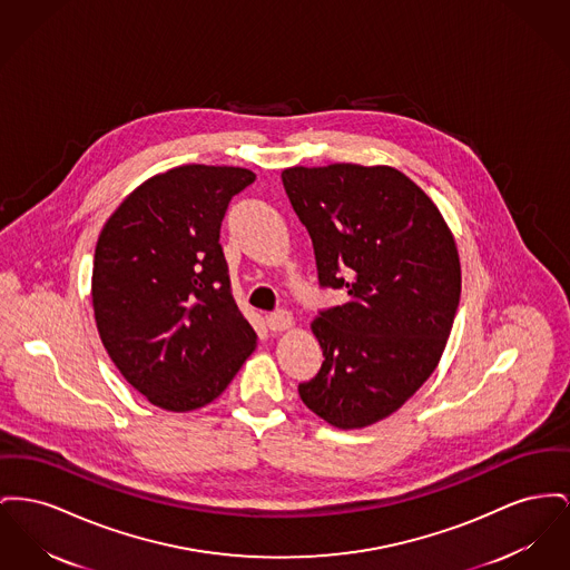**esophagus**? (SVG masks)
<instances>
[{
    "instance_id": "1",
    "label": "esophagus",
    "mask_w": 570,
    "mask_h": 570,
    "mask_svg": "<svg viewBox=\"0 0 570 570\" xmlns=\"http://www.w3.org/2000/svg\"><path fill=\"white\" fill-rule=\"evenodd\" d=\"M293 325H295V318L288 312H275L267 316V327L271 332H286Z\"/></svg>"
}]
</instances>
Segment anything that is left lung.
Returning a JSON list of instances; mask_svg holds the SVG:
<instances>
[{
    "mask_svg": "<svg viewBox=\"0 0 570 570\" xmlns=\"http://www.w3.org/2000/svg\"><path fill=\"white\" fill-rule=\"evenodd\" d=\"M321 286L348 299L309 323L325 362L303 404L342 431L366 429L435 372L461 297V258L441 210L392 166L282 171Z\"/></svg>",
    "mask_w": 570,
    "mask_h": 570,
    "instance_id": "left-lung-1",
    "label": "left lung"
}]
</instances>
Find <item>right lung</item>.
Returning a JSON list of instances; mask_svg holds the SVG:
<instances>
[{"label": "right lung", "mask_w": 570, "mask_h": 570, "mask_svg": "<svg viewBox=\"0 0 570 570\" xmlns=\"http://www.w3.org/2000/svg\"><path fill=\"white\" fill-rule=\"evenodd\" d=\"M252 169L189 164L144 180L95 249L92 307L120 374L159 409L215 401L256 348L219 245L226 208Z\"/></svg>", "instance_id": "1"}]
</instances>
